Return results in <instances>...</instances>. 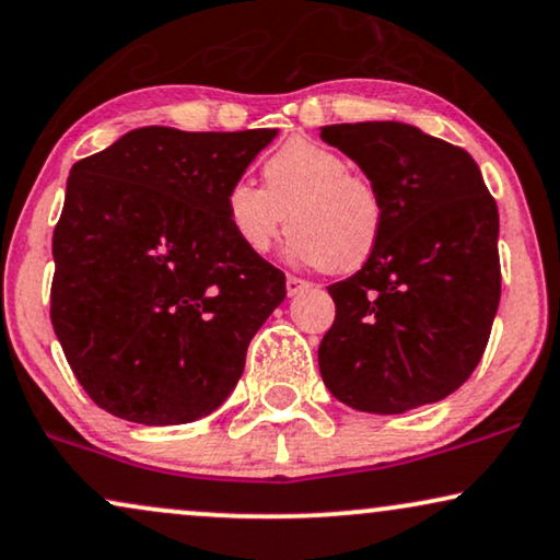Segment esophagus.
Listing matches in <instances>:
<instances>
[{"mask_svg": "<svg viewBox=\"0 0 560 560\" xmlns=\"http://www.w3.org/2000/svg\"><path fill=\"white\" fill-rule=\"evenodd\" d=\"M307 287H310V281L296 279V276H292V273L287 276V294L289 296H296L300 292H304V289H307Z\"/></svg>", "mask_w": 560, "mask_h": 560, "instance_id": "1", "label": "esophagus"}]
</instances>
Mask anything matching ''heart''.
<instances>
[{
  "mask_svg": "<svg viewBox=\"0 0 560 560\" xmlns=\"http://www.w3.org/2000/svg\"><path fill=\"white\" fill-rule=\"evenodd\" d=\"M225 218L253 256H266L287 228L292 253L332 273L361 268L384 230L382 194L350 171L342 153L310 138H292L264 163V186L235 182L225 194Z\"/></svg>",
  "mask_w": 560,
  "mask_h": 560,
  "instance_id": "obj_1",
  "label": "heart"
}]
</instances>
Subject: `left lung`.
Listing matches in <instances>:
<instances>
[{
  "label": "left lung",
  "mask_w": 560,
  "mask_h": 560,
  "mask_svg": "<svg viewBox=\"0 0 560 560\" xmlns=\"http://www.w3.org/2000/svg\"><path fill=\"white\" fill-rule=\"evenodd\" d=\"M384 202L361 271L327 287L319 374L342 405L397 415L441 401L479 366L502 292L499 212L471 155L401 122L327 125Z\"/></svg>",
  "instance_id": "obj_1"
}]
</instances>
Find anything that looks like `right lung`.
I'll use <instances>...</instances> for the list:
<instances>
[{
    "instance_id": "obj_1",
    "label": "right lung",
    "mask_w": 560,
    "mask_h": 560,
    "mask_svg": "<svg viewBox=\"0 0 560 560\" xmlns=\"http://www.w3.org/2000/svg\"><path fill=\"white\" fill-rule=\"evenodd\" d=\"M276 132L140 128L73 163L50 323L104 412L184 424L235 389L287 276L243 248L225 194Z\"/></svg>"
}]
</instances>
